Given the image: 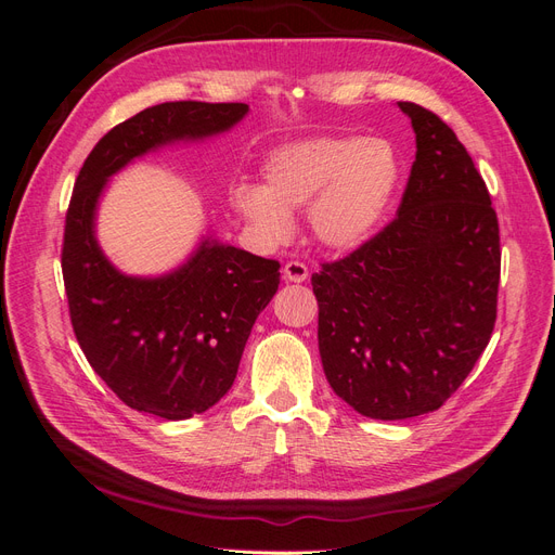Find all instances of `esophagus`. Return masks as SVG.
Here are the masks:
<instances>
[{"label":"esophagus","mask_w":555,"mask_h":555,"mask_svg":"<svg viewBox=\"0 0 555 555\" xmlns=\"http://www.w3.org/2000/svg\"><path fill=\"white\" fill-rule=\"evenodd\" d=\"M282 273H284V280H287V282H306L308 280V266L300 263V261H289V263H284Z\"/></svg>","instance_id":"34e87169"}]
</instances>
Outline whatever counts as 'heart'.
Masks as SVG:
<instances>
[{"instance_id": "1", "label": "heart", "mask_w": 555, "mask_h": 555, "mask_svg": "<svg viewBox=\"0 0 555 555\" xmlns=\"http://www.w3.org/2000/svg\"><path fill=\"white\" fill-rule=\"evenodd\" d=\"M261 178L263 184H233L229 201L263 243L287 241L292 210L308 208L314 241L351 251L371 241L389 215L402 159L389 139L317 137L273 150Z\"/></svg>"}]
</instances>
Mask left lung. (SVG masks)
Listing matches in <instances>:
<instances>
[{
  "instance_id": "left-lung-1",
  "label": "left lung",
  "mask_w": 555,
  "mask_h": 555,
  "mask_svg": "<svg viewBox=\"0 0 555 555\" xmlns=\"http://www.w3.org/2000/svg\"><path fill=\"white\" fill-rule=\"evenodd\" d=\"M416 157L398 217L312 275L319 354L335 396L396 422L435 412L491 340L500 231L489 190L438 115L398 102Z\"/></svg>"
}]
</instances>
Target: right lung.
Here are the masks:
<instances>
[{
    "mask_svg": "<svg viewBox=\"0 0 555 555\" xmlns=\"http://www.w3.org/2000/svg\"><path fill=\"white\" fill-rule=\"evenodd\" d=\"M247 104L166 102L113 127L76 178L66 210L62 275L82 354L125 405L180 422L210 410L238 373L245 343L280 284V263L210 233L173 271L115 268L96 241L108 180L147 153L236 127Z\"/></svg>",
    "mask_w": 555,
    "mask_h": 555,
    "instance_id": "add662e5",
    "label": "right lung"
}]
</instances>
